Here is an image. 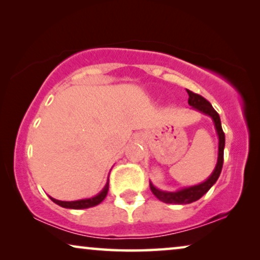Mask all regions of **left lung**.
I'll return each mask as SVG.
<instances>
[{"label": "left lung", "instance_id": "8db88e82", "mask_svg": "<svg viewBox=\"0 0 260 260\" xmlns=\"http://www.w3.org/2000/svg\"><path fill=\"white\" fill-rule=\"evenodd\" d=\"M187 90L188 94V105L192 106L193 108L197 109V111L204 113L208 116H211L212 120L214 122L215 131H217L218 138H219V146H218V161L217 165H215L214 171L212 172V174L208 177L207 180L196 186H191V187H185L179 189L177 192H166L161 191V189H158L153 186L152 182H149V187H151V191L153 194H154L156 198H158L160 202L166 203V204H191L193 202H197V200L202 198V197L206 193L208 189H210L212 186L215 184V181L218 180L219 175L221 173L222 168V162H224V147H225V134L221 128V122H220V116L215 109L212 107V105L208 102L206 99L203 98L202 95L196 94L191 92V90Z\"/></svg>", "mask_w": 260, "mask_h": 260}]
</instances>
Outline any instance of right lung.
Masks as SVG:
<instances>
[{
  "mask_svg": "<svg viewBox=\"0 0 260 260\" xmlns=\"http://www.w3.org/2000/svg\"><path fill=\"white\" fill-rule=\"evenodd\" d=\"M108 187H109V182L107 181V184L104 187V189L96 194L93 198H88V199H81V200H75V202H61V200H56L52 198V197H49L50 199L53 200L54 203L60 205L61 207H64V208H73V210H81V208H89V207H93V206H96V205L100 204L102 200L106 198V196H107L108 193Z\"/></svg>",
  "mask_w": 260,
  "mask_h": 260,
  "instance_id": "1",
  "label": "right lung"
}]
</instances>
